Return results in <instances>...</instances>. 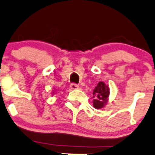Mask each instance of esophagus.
I'll return each mask as SVG.
<instances>
[{
	"label": "esophagus",
	"mask_w": 155,
	"mask_h": 155,
	"mask_svg": "<svg viewBox=\"0 0 155 155\" xmlns=\"http://www.w3.org/2000/svg\"><path fill=\"white\" fill-rule=\"evenodd\" d=\"M70 87H71V89H72V90H77V89L79 88V86L77 85L76 84H71V85H70Z\"/></svg>",
	"instance_id": "esophagus-1"
}]
</instances>
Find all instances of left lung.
Instances as JSON below:
<instances>
[{
  "label": "left lung",
  "mask_w": 155,
  "mask_h": 155,
  "mask_svg": "<svg viewBox=\"0 0 155 155\" xmlns=\"http://www.w3.org/2000/svg\"><path fill=\"white\" fill-rule=\"evenodd\" d=\"M109 93V87L105 83H98L93 93V107L96 109L103 108L108 102Z\"/></svg>",
  "instance_id": "left-lung-1"
}]
</instances>
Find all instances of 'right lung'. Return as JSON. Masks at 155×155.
I'll return each instance as SVG.
<instances>
[{
    "mask_svg": "<svg viewBox=\"0 0 155 155\" xmlns=\"http://www.w3.org/2000/svg\"><path fill=\"white\" fill-rule=\"evenodd\" d=\"M52 93H53V95L54 94V93H55V91H53V92H52Z\"/></svg>",
    "mask_w": 155,
    "mask_h": 155,
    "instance_id": "obj_1",
    "label": "right lung"
}]
</instances>
